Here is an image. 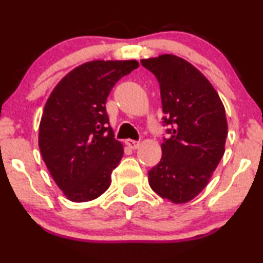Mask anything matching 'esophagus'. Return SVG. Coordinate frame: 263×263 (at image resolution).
I'll use <instances>...</instances> for the list:
<instances>
[{
	"label": "esophagus",
	"instance_id": "obj_1",
	"mask_svg": "<svg viewBox=\"0 0 263 263\" xmlns=\"http://www.w3.org/2000/svg\"><path fill=\"white\" fill-rule=\"evenodd\" d=\"M126 144L132 149H137L140 147V141H135V140H126Z\"/></svg>",
	"mask_w": 263,
	"mask_h": 263
}]
</instances>
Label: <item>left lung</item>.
<instances>
[{
	"mask_svg": "<svg viewBox=\"0 0 263 263\" xmlns=\"http://www.w3.org/2000/svg\"><path fill=\"white\" fill-rule=\"evenodd\" d=\"M161 89L162 158L148 172V182L159 197L176 204L194 199L209 183L225 152L228 121L225 107L210 81L179 57L163 54L142 59Z\"/></svg>",
	"mask_w": 263,
	"mask_h": 263,
	"instance_id": "1",
	"label": "left lung"
}]
</instances>
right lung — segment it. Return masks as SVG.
Masks as SVG:
<instances>
[{"instance_id":"right-lung-1","label":"right lung","mask_w":263,"mask_h":263,"mask_svg":"<svg viewBox=\"0 0 263 263\" xmlns=\"http://www.w3.org/2000/svg\"><path fill=\"white\" fill-rule=\"evenodd\" d=\"M138 68L136 60H93L54 87L39 123V149L54 182L69 200L90 201L111 184L123 156L106 112L111 89Z\"/></svg>"}]
</instances>
